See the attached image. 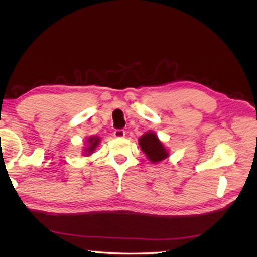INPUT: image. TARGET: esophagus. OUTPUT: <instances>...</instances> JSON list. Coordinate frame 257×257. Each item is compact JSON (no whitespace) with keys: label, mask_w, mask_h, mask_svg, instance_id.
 I'll return each mask as SVG.
<instances>
[{"label":"esophagus","mask_w":257,"mask_h":257,"mask_svg":"<svg viewBox=\"0 0 257 257\" xmlns=\"http://www.w3.org/2000/svg\"><path fill=\"white\" fill-rule=\"evenodd\" d=\"M113 136L116 137V138H123L124 136H125V131H124V130H115L113 132Z\"/></svg>","instance_id":"34e87169"}]
</instances>
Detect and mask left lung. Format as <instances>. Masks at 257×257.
Returning a JSON list of instances; mask_svg holds the SVG:
<instances>
[{
    "instance_id": "obj_1",
    "label": "left lung",
    "mask_w": 257,
    "mask_h": 257,
    "mask_svg": "<svg viewBox=\"0 0 257 257\" xmlns=\"http://www.w3.org/2000/svg\"><path fill=\"white\" fill-rule=\"evenodd\" d=\"M138 144L143 152L146 154L150 162L159 163L169 157V153L165 146L153 132H147L138 139Z\"/></svg>"
}]
</instances>
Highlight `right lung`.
<instances>
[{"label":"right lung","instance_id":"add662e5","mask_svg":"<svg viewBox=\"0 0 257 257\" xmlns=\"http://www.w3.org/2000/svg\"><path fill=\"white\" fill-rule=\"evenodd\" d=\"M100 143V138L97 136H91L88 138L87 141V146L84 147V155H91L94 150L96 149V147Z\"/></svg>","mask_w":257,"mask_h":257}]
</instances>
